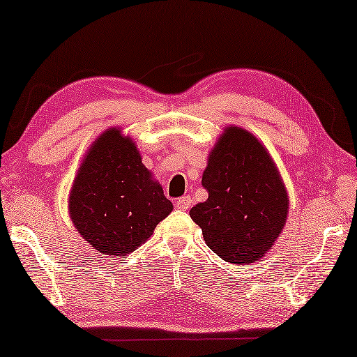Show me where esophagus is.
<instances>
[{
	"label": "esophagus",
	"mask_w": 357,
	"mask_h": 357,
	"mask_svg": "<svg viewBox=\"0 0 357 357\" xmlns=\"http://www.w3.org/2000/svg\"><path fill=\"white\" fill-rule=\"evenodd\" d=\"M192 206V198L190 196H181V198L176 201V208L179 210H188Z\"/></svg>",
	"instance_id": "esophagus-1"
}]
</instances>
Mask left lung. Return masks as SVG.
<instances>
[{
	"label": "left lung",
	"instance_id": "obj_1",
	"mask_svg": "<svg viewBox=\"0 0 357 357\" xmlns=\"http://www.w3.org/2000/svg\"><path fill=\"white\" fill-rule=\"evenodd\" d=\"M206 202L190 210L210 250L231 264L259 259L284 229L288 196L275 162L252 133L225 128L202 174Z\"/></svg>",
	"mask_w": 357,
	"mask_h": 357
}]
</instances>
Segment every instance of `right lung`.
I'll return each instance as SVG.
<instances>
[{"label": "right lung", "instance_id": "right-lung-1", "mask_svg": "<svg viewBox=\"0 0 357 357\" xmlns=\"http://www.w3.org/2000/svg\"><path fill=\"white\" fill-rule=\"evenodd\" d=\"M70 218L98 253L124 256L146 242L173 210L133 141L102 133L82 161L69 201Z\"/></svg>", "mask_w": 357, "mask_h": 357}]
</instances>
